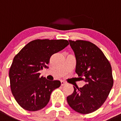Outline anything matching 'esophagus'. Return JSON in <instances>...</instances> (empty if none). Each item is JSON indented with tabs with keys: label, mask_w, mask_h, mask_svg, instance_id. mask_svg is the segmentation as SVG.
I'll return each instance as SVG.
<instances>
[{
	"label": "esophagus",
	"mask_w": 121,
	"mask_h": 121,
	"mask_svg": "<svg viewBox=\"0 0 121 121\" xmlns=\"http://www.w3.org/2000/svg\"><path fill=\"white\" fill-rule=\"evenodd\" d=\"M66 85V82L63 81H61V86H64V85Z\"/></svg>",
	"instance_id": "obj_1"
}]
</instances>
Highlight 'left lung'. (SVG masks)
<instances>
[{"mask_svg":"<svg viewBox=\"0 0 121 121\" xmlns=\"http://www.w3.org/2000/svg\"><path fill=\"white\" fill-rule=\"evenodd\" d=\"M76 60L75 72L86 82L82 88H74L67 97L74 110L88 114L100 108L108 98L113 85L112 67L101 49L89 41L69 40Z\"/></svg>","mask_w":121,"mask_h":121,"instance_id":"obj_1","label":"left lung"}]
</instances>
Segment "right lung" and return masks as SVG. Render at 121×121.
<instances>
[{"mask_svg":"<svg viewBox=\"0 0 121 121\" xmlns=\"http://www.w3.org/2000/svg\"><path fill=\"white\" fill-rule=\"evenodd\" d=\"M69 45L67 40L36 39L27 44L13 58L9 69L10 86L17 102L28 111H37L48 103L60 81L40 77L39 71L48 68L51 57Z\"/></svg>","mask_w":121,"mask_h":121,"instance_id":"right-lung-1","label":"right lung"}]
</instances>
